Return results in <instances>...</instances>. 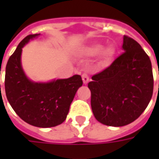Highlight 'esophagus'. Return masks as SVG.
Returning <instances> with one entry per match:
<instances>
[{"label":"esophagus","mask_w":159,"mask_h":159,"mask_svg":"<svg viewBox=\"0 0 159 159\" xmlns=\"http://www.w3.org/2000/svg\"><path fill=\"white\" fill-rule=\"evenodd\" d=\"M82 78H83V83H85V84L89 83V74L86 72L83 73V75H82Z\"/></svg>","instance_id":"obj_1"}]
</instances>
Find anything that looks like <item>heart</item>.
<instances>
[{
    "mask_svg": "<svg viewBox=\"0 0 159 159\" xmlns=\"http://www.w3.org/2000/svg\"><path fill=\"white\" fill-rule=\"evenodd\" d=\"M101 50H102V45L93 44L83 49V52L88 56H95L100 52L101 61L103 63L109 62L115 54V48L112 46H109L104 48L102 51H101Z\"/></svg>",
    "mask_w": 159,
    "mask_h": 159,
    "instance_id": "1",
    "label": "heart"
}]
</instances>
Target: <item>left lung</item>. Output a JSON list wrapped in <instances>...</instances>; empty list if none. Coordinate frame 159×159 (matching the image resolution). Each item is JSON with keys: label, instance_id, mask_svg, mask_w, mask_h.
I'll use <instances>...</instances> for the list:
<instances>
[{"label": "left lung", "instance_id": "8db88e82", "mask_svg": "<svg viewBox=\"0 0 159 159\" xmlns=\"http://www.w3.org/2000/svg\"><path fill=\"white\" fill-rule=\"evenodd\" d=\"M124 52L88 84L91 107L100 123L121 127L136 120L153 93L150 58L131 37L123 36Z\"/></svg>", "mask_w": 159, "mask_h": 159}]
</instances>
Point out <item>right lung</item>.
I'll use <instances>...</instances> for the list:
<instances>
[{
    "label": "right lung",
    "mask_w": 159,
    "mask_h": 159,
    "mask_svg": "<svg viewBox=\"0 0 159 159\" xmlns=\"http://www.w3.org/2000/svg\"><path fill=\"white\" fill-rule=\"evenodd\" d=\"M39 35L26 36L10 56L6 66L5 91L8 102L21 119L33 126L50 128L66 120L83 80L79 75L46 83H34L27 78L21 66L22 48Z\"/></svg>",
    "instance_id": "right-lung-1"
}]
</instances>
